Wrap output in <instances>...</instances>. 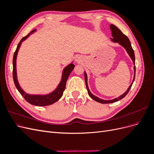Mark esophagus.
Returning <instances> with one entry per match:
<instances>
[{"instance_id": "1", "label": "esophagus", "mask_w": 154, "mask_h": 154, "mask_svg": "<svg viewBox=\"0 0 154 154\" xmlns=\"http://www.w3.org/2000/svg\"><path fill=\"white\" fill-rule=\"evenodd\" d=\"M76 62H80V59L79 58H78L76 59Z\"/></svg>"}]
</instances>
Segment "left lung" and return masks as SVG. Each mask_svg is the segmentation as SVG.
I'll list each match as a JSON object with an SVG mask.
<instances>
[{"mask_svg": "<svg viewBox=\"0 0 154 154\" xmlns=\"http://www.w3.org/2000/svg\"><path fill=\"white\" fill-rule=\"evenodd\" d=\"M110 30L112 31V38H110L111 40L113 42H118L119 44H120L125 49V50L127 51V52L128 53V55L130 56V57L131 58L132 60L133 61L134 65H135V54H134V51L132 48V45H131V43H130V42L128 39V37L126 36L125 35H124L123 32L119 30V29H118L117 27L115 26L113 24H111L110 26ZM134 79H133V81L132 82L131 84L129 86V87L128 88V89L127 90L124 94H123L122 95H121L120 96H119L118 97H116L115 99L113 100H102L99 98V97H97V96L93 95L92 93L90 92L89 91V88H88V84H87V74L85 72V84H86V87H87V92H88V95L90 96V97L92 100H95L97 102H99L100 103H114V102L116 101H118L120 100L123 99V97L128 94V92H129L130 89L131 88V87L133 84V82L134 81V79H135V76H136V66H134Z\"/></svg>", "mask_w": 154, "mask_h": 154, "instance_id": "1", "label": "left lung"}]
</instances>
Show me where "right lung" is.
I'll list each match as a JSON object with an SVG mask.
<instances>
[{
    "label": "right lung",
    "instance_id": "1",
    "mask_svg": "<svg viewBox=\"0 0 154 154\" xmlns=\"http://www.w3.org/2000/svg\"><path fill=\"white\" fill-rule=\"evenodd\" d=\"M36 31V29L32 30L31 32L27 35V36H24V38H22V40L20 41V42L18 43V46L17 48V49L15 51V53L13 55V81L15 83V85L17 88V90L19 91L20 94L24 97V98L31 105L42 106H48L52 105L55 102L58 101L61 97L63 95V91H65L66 85V82L67 79L69 78V76L70 73L72 72V70L74 68V65L71 63L69 64L67 66L65 67L63 70L62 72V76L61 81H60L59 85L57 87V88L54 91H53L52 92L49 93L48 94L45 95H35V94H29L24 91V90L20 87L19 83H18V80H17V67H16V60H17V57L18 54V51L19 50V48L22 44V42L23 41H24L26 38H28V36L33 32Z\"/></svg>",
    "mask_w": 154,
    "mask_h": 154
}]
</instances>
